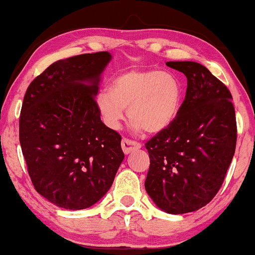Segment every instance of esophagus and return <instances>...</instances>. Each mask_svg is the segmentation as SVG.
<instances>
[{"label": "esophagus", "mask_w": 255, "mask_h": 255, "mask_svg": "<svg viewBox=\"0 0 255 255\" xmlns=\"http://www.w3.org/2000/svg\"><path fill=\"white\" fill-rule=\"evenodd\" d=\"M140 147H141L140 142L131 140V139H128V138H124L123 140H122V148H123V152L125 154H128V153H131L132 151H135V149H139Z\"/></svg>", "instance_id": "obj_1"}]
</instances>
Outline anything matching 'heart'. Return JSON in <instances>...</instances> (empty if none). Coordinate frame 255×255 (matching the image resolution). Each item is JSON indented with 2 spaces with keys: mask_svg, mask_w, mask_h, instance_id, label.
Listing matches in <instances>:
<instances>
[{
  "mask_svg": "<svg viewBox=\"0 0 255 255\" xmlns=\"http://www.w3.org/2000/svg\"><path fill=\"white\" fill-rule=\"evenodd\" d=\"M183 103V87L175 75L160 69H131L118 74L96 97L104 123L117 128L128 109L137 130L156 135L175 124Z\"/></svg>",
  "mask_w": 255,
  "mask_h": 255,
  "instance_id": "heart-1",
  "label": "heart"
}]
</instances>
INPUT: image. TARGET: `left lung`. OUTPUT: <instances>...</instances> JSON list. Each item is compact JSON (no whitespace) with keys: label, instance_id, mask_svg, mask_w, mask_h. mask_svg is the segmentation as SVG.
<instances>
[{"label":"left lung","instance_id":"8db88e82","mask_svg":"<svg viewBox=\"0 0 255 255\" xmlns=\"http://www.w3.org/2000/svg\"><path fill=\"white\" fill-rule=\"evenodd\" d=\"M166 65L186 75L187 92L175 124L145 144V189L161 210L179 215L205 207L221 189L236 151L237 122L231 93L207 67Z\"/></svg>","mask_w":255,"mask_h":255}]
</instances>
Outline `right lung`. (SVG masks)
<instances>
[{"label":"right lung","mask_w":255,"mask_h":255,"mask_svg":"<svg viewBox=\"0 0 255 255\" xmlns=\"http://www.w3.org/2000/svg\"><path fill=\"white\" fill-rule=\"evenodd\" d=\"M109 52L58 60L27 87L19 142L27 173L41 196L81 210L99 202L124 159L122 137L106 127L96 107Z\"/></svg>","instance_id":"add662e5"}]
</instances>
